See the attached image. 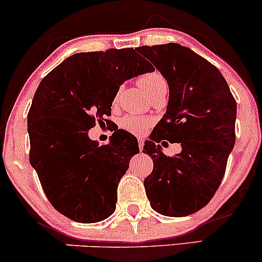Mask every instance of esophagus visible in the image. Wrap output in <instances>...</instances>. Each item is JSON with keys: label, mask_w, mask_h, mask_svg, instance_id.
Masks as SVG:
<instances>
[{"label": "esophagus", "mask_w": 262, "mask_h": 262, "mask_svg": "<svg viewBox=\"0 0 262 262\" xmlns=\"http://www.w3.org/2000/svg\"><path fill=\"white\" fill-rule=\"evenodd\" d=\"M138 148H140L141 151L143 149V140L142 138H138Z\"/></svg>", "instance_id": "obj_1"}]
</instances>
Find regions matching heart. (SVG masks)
Here are the masks:
<instances>
[{
  "instance_id": "obj_1",
  "label": "heart",
  "mask_w": 262,
  "mask_h": 262,
  "mask_svg": "<svg viewBox=\"0 0 262 262\" xmlns=\"http://www.w3.org/2000/svg\"><path fill=\"white\" fill-rule=\"evenodd\" d=\"M137 82L141 89L143 90V92L149 97L153 96L154 93L159 91L163 87H167L165 77L158 72L143 74V75L138 77ZM118 96L119 92L116 93L115 99L118 98ZM150 124L151 120L149 118L140 115H124L122 118H120V120L118 122L119 127H120L121 130L132 135H143L144 132L148 130Z\"/></svg>"
}]
</instances>
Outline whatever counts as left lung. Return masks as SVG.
<instances>
[{
	"mask_svg": "<svg viewBox=\"0 0 262 262\" xmlns=\"http://www.w3.org/2000/svg\"><path fill=\"white\" fill-rule=\"evenodd\" d=\"M169 85L165 115L144 142L153 159L144 180L150 206L161 215L182 217L208 204L225 175L235 142L237 104L219 69L179 43L137 47ZM181 143L183 151L166 157L158 143Z\"/></svg>",
	"mask_w": 262,
	"mask_h": 262,
	"instance_id": "1",
	"label": "left lung"
}]
</instances>
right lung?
<instances>
[{
	"mask_svg": "<svg viewBox=\"0 0 262 262\" xmlns=\"http://www.w3.org/2000/svg\"><path fill=\"white\" fill-rule=\"evenodd\" d=\"M153 70L134 48H109L70 56L42 79L28 113L29 160L60 214L93 224L115 211L119 182L140 153L137 138L116 130L99 146L89 130L111 122L122 82Z\"/></svg>",
	"mask_w": 262,
	"mask_h": 262,
	"instance_id": "add662e5",
	"label": "right lung"
}]
</instances>
